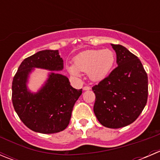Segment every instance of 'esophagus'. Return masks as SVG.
Instances as JSON below:
<instances>
[{"label":"esophagus","mask_w":160,"mask_h":160,"mask_svg":"<svg viewBox=\"0 0 160 160\" xmlns=\"http://www.w3.org/2000/svg\"><path fill=\"white\" fill-rule=\"evenodd\" d=\"M90 89H91V88L90 86H84L83 88V90H89Z\"/></svg>","instance_id":"34e87169"}]
</instances>
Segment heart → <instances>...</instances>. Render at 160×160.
I'll use <instances>...</instances> for the list:
<instances>
[{"label":"heart","mask_w":160,"mask_h":160,"mask_svg":"<svg viewBox=\"0 0 160 160\" xmlns=\"http://www.w3.org/2000/svg\"><path fill=\"white\" fill-rule=\"evenodd\" d=\"M115 60L114 53L110 49H90L77 55L74 65H68V71L74 77L80 72H88L90 78L99 81L105 78L112 69Z\"/></svg>","instance_id":"1"}]
</instances>
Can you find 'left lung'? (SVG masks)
Returning a JSON list of instances; mask_svg holds the SVG:
<instances>
[{
	"label": "left lung",
	"mask_w": 160,
	"mask_h": 160,
	"mask_svg": "<svg viewBox=\"0 0 160 160\" xmlns=\"http://www.w3.org/2000/svg\"><path fill=\"white\" fill-rule=\"evenodd\" d=\"M118 67L92 88L95 93L93 112L100 123L119 128L135 122L148 98V77L135 55L121 45L111 44Z\"/></svg>",
	"instance_id": "left-lung-1"
}]
</instances>
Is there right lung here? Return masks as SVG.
I'll use <instances>...</instances> for the list:
<instances>
[{"label": "right lung", "mask_w": 160, "mask_h": 160, "mask_svg": "<svg viewBox=\"0 0 160 160\" xmlns=\"http://www.w3.org/2000/svg\"><path fill=\"white\" fill-rule=\"evenodd\" d=\"M34 67L61 70L63 60L58 50H44L22 61L12 82L14 110L22 122L34 132L52 134L63 131L70 123L82 89H74L67 77L52 72L40 91L31 93L26 88V81Z\"/></svg>", "instance_id": "1"}]
</instances>
